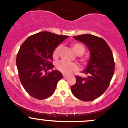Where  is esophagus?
I'll return each mask as SVG.
<instances>
[{
	"label": "esophagus",
	"mask_w": 128,
	"mask_h": 128,
	"mask_svg": "<svg viewBox=\"0 0 128 128\" xmlns=\"http://www.w3.org/2000/svg\"><path fill=\"white\" fill-rule=\"evenodd\" d=\"M63 77H64V78H67V77H68V75L63 74Z\"/></svg>",
	"instance_id": "obj_1"
}]
</instances>
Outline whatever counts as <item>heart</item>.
<instances>
[{
  "label": "heart",
  "mask_w": 128,
  "mask_h": 128,
  "mask_svg": "<svg viewBox=\"0 0 128 128\" xmlns=\"http://www.w3.org/2000/svg\"><path fill=\"white\" fill-rule=\"evenodd\" d=\"M61 46H58L53 51L52 56L54 58H57L59 54V51L60 50ZM72 49L73 51H74L75 53L78 56H80L84 52H85V47L82 44L78 43H74L72 44ZM56 68L64 74H70L72 72L76 71L78 70V66L76 64L73 62H69L66 60H59L56 63Z\"/></svg>",
  "instance_id": "obj_1"
}]
</instances>
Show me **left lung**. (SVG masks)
<instances>
[{
    "label": "left lung",
    "mask_w": 128,
    "mask_h": 128,
    "mask_svg": "<svg viewBox=\"0 0 128 128\" xmlns=\"http://www.w3.org/2000/svg\"><path fill=\"white\" fill-rule=\"evenodd\" d=\"M83 42L90 51L87 67L82 72L87 77L76 76V83L71 92L77 98L84 102L92 101L101 96L109 86L114 70L113 54L104 39L90 34L74 36Z\"/></svg>",
    "instance_id": "1"
}]
</instances>
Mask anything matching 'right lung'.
<instances>
[{"label":"right lung","instance_id":"1","mask_svg":"<svg viewBox=\"0 0 128 128\" xmlns=\"http://www.w3.org/2000/svg\"><path fill=\"white\" fill-rule=\"evenodd\" d=\"M69 36L41 32L28 37L22 44L16 64L20 82L26 92L38 100L54 94L62 75L58 70L48 73L54 67L51 61L54 50Z\"/></svg>","mask_w":128,"mask_h":128}]
</instances>
